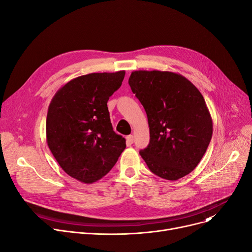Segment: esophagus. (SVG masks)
Returning <instances> with one entry per match:
<instances>
[{"instance_id": "obj_1", "label": "esophagus", "mask_w": 252, "mask_h": 252, "mask_svg": "<svg viewBox=\"0 0 252 252\" xmlns=\"http://www.w3.org/2000/svg\"><path fill=\"white\" fill-rule=\"evenodd\" d=\"M134 141H135V139H134V136H133V135H129V136L126 137V142H127V144H133Z\"/></svg>"}]
</instances>
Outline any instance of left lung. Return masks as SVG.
<instances>
[{"instance_id":"obj_1","label":"left lung","mask_w":252,"mask_h":252,"mask_svg":"<svg viewBox=\"0 0 252 252\" xmlns=\"http://www.w3.org/2000/svg\"><path fill=\"white\" fill-rule=\"evenodd\" d=\"M128 85L146 111L150 142L140 155L156 176L176 181L202 159L213 136V119L203 96L185 76L136 70Z\"/></svg>"}]
</instances>
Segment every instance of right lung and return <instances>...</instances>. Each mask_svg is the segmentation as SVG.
<instances>
[{
	"instance_id": "1",
	"label": "right lung",
	"mask_w": 252,
	"mask_h": 252,
	"mask_svg": "<svg viewBox=\"0 0 252 252\" xmlns=\"http://www.w3.org/2000/svg\"><path fill=\"white\" fill-rule=\"evenodd\" d=\"M126 71L90 73L71 79L53 97L46 136L55 159L71 178L92 184L107 175L126 149L113 130L107 102Z\"/></svg>"
}]
</instances>
